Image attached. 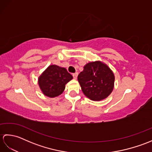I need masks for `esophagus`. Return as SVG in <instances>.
<instances>
[{"label": "esophagus", "instance_id": "1", "mask_svg": "<svg viewBox=\"0 0 152 152\" xmlns=\"http://www.w3.org/2000/svg\"><path fill=\"white\" fill-rule=\"evenodd\" d=\"M78 72L74 73V74H72V76H73V78H74V79H76V78H77V77H78Z\"/></svg>", "mask_w": 152, "mask_h": 152}]
</instances>
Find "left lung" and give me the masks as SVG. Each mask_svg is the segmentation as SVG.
Here are the masks:
<instances>
[{"label":"left lung","instance_id":"8db88e82","mask_svg":"<svg viewBox=\"0 0 152 152\" xmlns=\"http://www.w3.org/2000/svg\"><path fill=\"white\" fill-rule=\"evenodd\" d=\"M78 80L87 97L94 101L107 98L114 87L115 76L107 64L101 61H93L83 66Z\"/></svg>","mask_w":152,"mask_h":152}]
</instances>
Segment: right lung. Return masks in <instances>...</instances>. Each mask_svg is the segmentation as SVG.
I'll list each match as a JSON object with an SVG mask.
<instances>
[{
	"label": "right lung",
	"instance_id": "1",
	"mask_svg": "<svg viewBox=\"0 0 152 152\" xmlns=\"http://www.w3.org/2000/svg\"><path fill=\"white\" fill-rule=\"evenodd\" d=\"M72 78L65 68L51 64L38 77V83L44 95L54 98L64 91L65 85Z\"/></svg>",
	"mask_w": 152,
	"mask_h": 152
}]
</instances>
